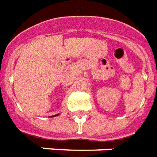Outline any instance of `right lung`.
<instances>
[{
  "label": "right lung",
  "instance_id": "right-lung-1",
  "mask_svg": "<svg viewBox=\"0 0 157 157\" xmlns=\"http://www.w3.org/2000/svg\"><path fill=\"white\" fill-rule=\"evenodd\" d=\"M59 114H56V115H55V116H53V117H55V116H58Z\"/></svg>",
  "mask_w": 157,
  "mask_h": 157
}]
</instances>
